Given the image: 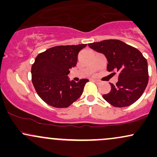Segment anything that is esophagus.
Here are the masks:
<instances>
[{
  "instance_id": "34e87169",
  "label": "esophagus",
  "mask_w": 157,
  "mask_h": 157,
  "mask_svg": "<svg viewBox=\"0 0 157 157\" xmlns=\"http://www.w3.org/2000/svg\"><path fill=\"white\" fill-rule=\"evenodd\" d=\"M91 81H93V82H95V83H99V80H94V79H92Z\"/></svg>"
}]
</instances>
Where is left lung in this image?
Instances as JSON below:
<instances>
[{
    "instance_id": "8db88e82",
    "label": "left lung",
    "mask_w": 157,
    "mask_h": 157,
    "mask_svg": "<svg viewBox=\"0 0 157 157\" xmlns=\"http://www.w3.org/2000/svg\"><path fill=\"white\" fill-rule=\"evenodd\" d=\"M93 50L105 55L107 70L118 73L116 85L102 97L114 107L131 105L142 96L148 82L146 59L136 48L119 40H105L89 44ZM115 75V73H112Z\"/></svg>"
}]
</instances>
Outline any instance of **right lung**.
<instances>
[{"instance_id": "1", "label": "right lung", "mask_w": 157, "mask_h": 157, "mask_svg": "<svg viewBox=\"0 0 157 157\" xmlns=\"http://www.w3.org/2000/svg\"><path fill=\"white\" fill-rule=\"evenodd\" d=\"M86 44L58 46L36 57L32 66V81L37 94L48 105L67 108L82 94L88 79L70 80V68L77 64V55Z\"/></svg>"}]
</instances>
